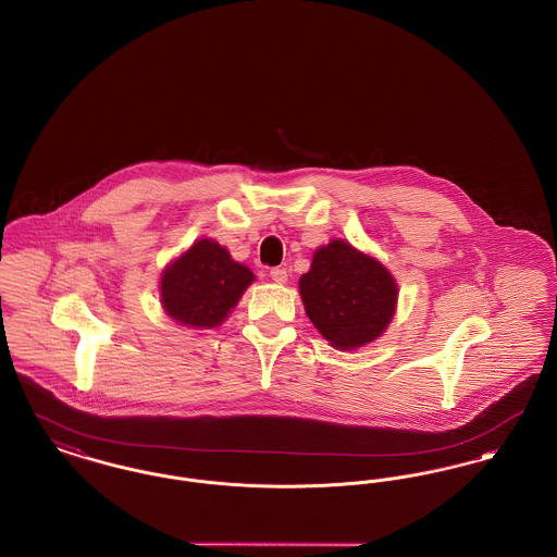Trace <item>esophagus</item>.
I'll use <instances>...</instances> for the list:
<instances>
[{"label":"esophagus","mask_w":557,"mask_h":557,"mask_svg":"<svg viewBox=\"0 0 557 557\" xmlns=\"http://www.w3.org/2000/svg\"><path fill=\"white\" fill-rule=\"evenodd\" d=\"M269 277L275 282V284H286L288 282V271L284 267H275L269 271Z\"/></svg>","instance_id":"34e87169"}]
</instances>
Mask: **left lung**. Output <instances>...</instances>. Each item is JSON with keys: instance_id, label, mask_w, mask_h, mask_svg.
Listing matches in <instances>:
<instances>
[{"instance_id": "left-lung-1", "label": "left lung", "mask_w": 557, "mask_h": 557, "mask_svg": "<svg viewBox=\"0 0 557 557\" xmlns=\"http://www.w3.org/2000/svg\"><path fill=\"white\" fill-rule=\"evenodd\" d=\"M298 290L313 326L341 351L379 338L392 324L397 302L392 273L343 239L315 250Z\"/></svg>"}]
</instances>
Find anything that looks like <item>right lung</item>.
Masks as SVG:
<instances>
[{
  "mask_svg": "<svg viewBox=\"0 0 557 557\" xmlns=\"http://www.w3.org/2000/svg\"><path fill=\"white\" fill-rule=\"evenodd\" d=\"M255 282V273L231 259L214 239H197L162 273V307L181 326L214 327Z\"/></svg>",
  "mask_w": 557,
  "mask_h": 557,
  "instance_id": "obj_1",
  "label": "right lung"
}]
</instances>
